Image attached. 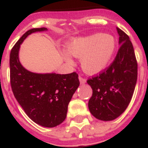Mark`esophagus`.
<instances>
[{
    "mask_svg": "<svg viewBox=\"0 0 148 148\" xmlns=\"http://www.w3.org/2000/svg\"><path fill=\"white\" fill-rule=\"evenodd\" d=\"M79 81L80 82H81V84H85V83L86 82V79L82 77V76H79Z\"/></svg>",
    "mask_w": 148,
    "mask_h": 148,
    "instance_id": "34e87169",
    "label": "esophagus"
}]
</instances>
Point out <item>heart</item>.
Wrapping results in <instances>:
<instances>
[{
	"label": "heart",
	"instance_id": "b5f03b06",
	"mask_svg": "<svg viewBox=\"0 0 148 148\" xmlns=\"http://www.w3.org/2000/svg\"><path fill=\"white\" fill-rule=\"evenodd\" d=\"M116 47L117 42L114 37L101 33L73 38L66 45L70 54L81 59L82 68L88 74H99L104 71L115 53ZM69 53L63 51V56L71 63L73 61Z\"/></svg>",
	"mask_w": 148,
	"mask_h": 148
}]
</instances>
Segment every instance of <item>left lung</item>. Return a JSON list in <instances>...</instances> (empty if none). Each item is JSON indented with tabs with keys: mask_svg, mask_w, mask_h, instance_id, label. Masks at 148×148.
I'll list each match as a JSON object with an SVG mask.
<instances>
[{
	"mask_svg": "<svg viewBox=\"0 0 148 148\" xmlns=\"http://www.w3.org/2000/svg\"><path fill=\"white\" fill-rule=\"evenodd\" d=\"M121 45L108 68L87 80L92 89L88 101L91 114L99 120L112 121L130 104L137 80V61L130 37L119 27Z\"/></svg>",
	"mask_w": 148,
	"mask_h": 148,
	"instance_id": "left-lung-1",
	"label": "left lung"
}]
</instances>
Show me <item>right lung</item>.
<instances>
[{
    "mask_svg": "<svg viewBox=\"0 0 148 148\" xmlns=\"http://www.w3.org/2000/svg\"><path fill=\"white\" fill-rule=\"evenodd\" d=\"M47 28L27 31L10 53V83L13 94L27 115L41 126L52 128L66 117L72 96L80 85L78 74H36L27 71L18 60L20 45L28 35Z\"/></svg>",
    "mask_w": 148,
    "mask_h": 148,
    "instance_id": "add662e5",
    "label": "right lung"
}]
</instances>
